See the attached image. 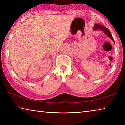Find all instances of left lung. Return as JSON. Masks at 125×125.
<instances>
[{
    "label": "left lung",
    "mask_w": 125,
    "mask_h": 125,
    "mask_svg": "<svg viewBox=\"0 0 125 125\" xmlns=\"http://www.w3.org/2000/svg\"><path fill=\"white\" fill-rule=\"evenodd\" d=\"M100 30L103 31V32H104L106 35L107 36H108L114 42L113 37V36H112L111 33H110V31L108 29L106 28V27H105V26H103V25H101L96 24L94 27V30Z\"/></svg>",
    "instance_id": "1"
}]
</instances>
